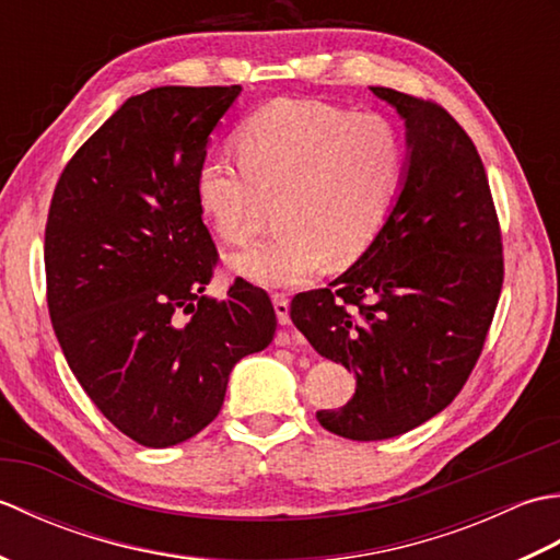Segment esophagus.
Listing matches in <instances>:
<instances>
[{
	"instance_id": "1",
	"label": "esophagus",
	"mask_w": 560,
	"mask_h": 560,
	"mask_svg": "<svg viewBox=\"0 0 560 560\" xmlns=\"http://www.w3.org/2000/svg\"><path fill=\"white\" fill-rule=\"evenodd\" d=\"M271 301H273V311H277V317H279V325H289L291 323V301H289V295L273 293Z\"/></svg>"
}]
</instances>
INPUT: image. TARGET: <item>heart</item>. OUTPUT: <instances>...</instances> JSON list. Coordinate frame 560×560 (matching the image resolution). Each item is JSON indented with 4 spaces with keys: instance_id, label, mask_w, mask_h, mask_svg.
Listing matches in <instances>:
<instances>
[{
    "instance_id": "heart-1",
    "label": "heart",
    "mask_w": 560,
    "mask_h": 560,
    "mask_svg": "<svg viewBox=\"0 0 560 560\" xmlns=\"http://www.w3.org/2000/svg\"><path fill=\"white\" fill-rule=\"evenodd\" d=\"M241 165L207 156L197 201L223 243L245 245L273 205L279 233L233 257L261 287H295L327 259L343 267L383 233L407 171L401 129L380 113L277 98L237 127Z\"/></svg>"
}]
</instances>
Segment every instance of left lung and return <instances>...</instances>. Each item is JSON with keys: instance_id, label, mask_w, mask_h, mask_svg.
<instances>
[{"instance_id": "1", "label": "left lung", "mask_w": 560, "mask_h": 560, "mask_svg": "<svg viewBox=\"0 0 560 560\" xmlns=\"http://www.w3.org/2000/svg\"><path fill=\"white\" fill-rule=\"evenodd\" d=\"M407 120L409 168L387 225L329 289L299 293L291 319L355 375V395L317 411L329 433L385 440L459 395L503 289V235L469 135L443 105L371 86Z\"/></svg>"}]
</instances>
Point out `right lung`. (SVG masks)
Here are the masks:
<instances>
[{"instance_id":"add662e5","label":"right lung","mask_w":560,"mask_h":560,"mask_svg":"<svg viewBox=\"0 0 560 560\" xmlns=\"http://www.w3.org/2000/svg\"><path fill=\"white\" fill-rule=\"evenodd\" d=\"M241 86H161L127 98L59 175L45 223L47 311L83 392L117 431L171 447L217 419L233 365L267 349V291L219 261L197 168Z\"/></svg>"}]
</instances>
